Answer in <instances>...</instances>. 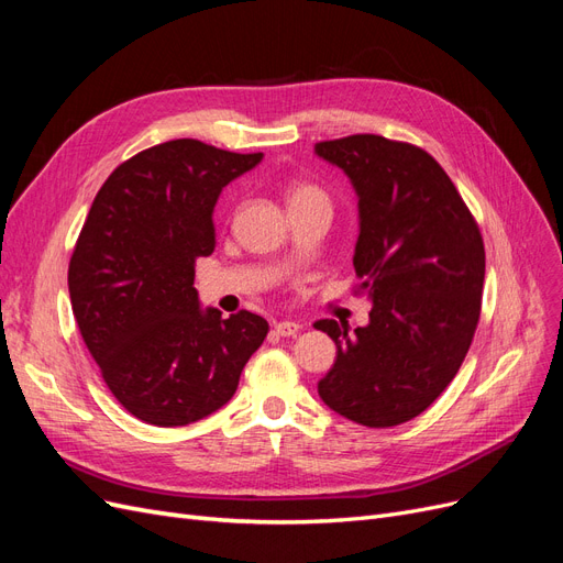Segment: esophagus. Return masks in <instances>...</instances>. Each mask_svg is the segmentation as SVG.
Returning a JSON list of instances; mask_svg holds the SVG:
<instances>
[{
  "label": "esophagus",
  "mask_w": 563,
  "mask_h": 563,
  "mask_svg": "<svg viewBox=\"0 0 563 563\" xmlns=\"http://www.w3.org/2000/svg\"><path fill=\"white\" fill-rule=\"evenodd\" d=\"M300 329H302V323H298V321H279V323H275V333L282 335V338H291Z\"/></svg>",
  "instance_id": "esophagus-1"
}]
</instances>
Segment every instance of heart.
Masks as SVG:
<instances>
[{"mask_svg":"<svg viewBox=\"0 0 563 563\" xmlns=\"http://www.w3.org/2000/svg\"><path fill=\"white\" fill-rule=\"evenodd\" d=\"M300 199H327V197H323V192L314 185H294L291 190H288V203L300 201Z\"/></svg>","mask_w":563,"mask_h":563,"instance_id":"obj_1","label":"heart"}]
</instances>
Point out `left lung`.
I'll list each match as a JSON object with an SVG mask.
<instances>
[{
	"label": "left lung",
	"mask_w": 563,
	"mask_h": 563,
	"mask_svg": "<svg viewBox=\"0 0 563 563\" xmlns=\"http://www.w3.org/2000/svg\"><path fill=\"white\" fill-rule=\"evenodd\" d=\"M360 199L354 269L366 327L319 319L338 347L317 385L331 411L366 428L420 416L449 387L482 312L486 253L463 197L428 152L356 133L314 145Z\"/></svg>",
	"instance_id": "8db88e82"
}]
</instances>
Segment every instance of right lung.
Instances as JSON below:
<instances>
[{
  "mask_svg": "<svg viewBox=\"0 0 563 563\" xmlns=\"http://www.w3.org/2000/svg\"><path fill=\"white\" fill-rule=\"evenodd\" d=\"M261 159L168 141L119 164L91 203L67 269L73 312L114 399L147 424L180 428L225 406L267 335L253 312L201 310L195 288L220 192Z\"/></svg>",
  "mask_w": 563,
  "mask_h": 563,
  "instance_id": "add662e5",
  "label": "right lung"
}]
</instances>
